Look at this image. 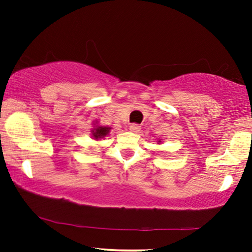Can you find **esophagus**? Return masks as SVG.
Segmentation results:
<instances>
[{
  "label": "esophagus",
  "mask_w": 252,
  "mask_h": 252,
  "mask_svg": "<svg viewBox=\"0 0 252 252\" xmlns=\"http://www.w3.org/2000/svg\"><path fill=\"white\" fill-rule=\"evenodd\" d=\"M129 130L133 133H140L141 126L137 125V124H132V125L129 126Z\"/></svg>",
  "instance_id": "34e87169"
}]
</instances>
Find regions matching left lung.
<instances>
[{"instance_id": "obj_1", "label": "left lung", "mask_w": 252, "mask_h": 252, "mask_svg": "<svg viewBox=\"0 0 252 252\" xmlns=\"http://www.w3.org/2000/svg\"><path fill=\"white\" fill-rule=\"evenodd\" d=\"M158 142H160V140H159V141H158Z\"/></svg>"}]
</instances>
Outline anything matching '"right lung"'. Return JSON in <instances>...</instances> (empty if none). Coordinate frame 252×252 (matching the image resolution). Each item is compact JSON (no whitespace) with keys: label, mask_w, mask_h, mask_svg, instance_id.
Listing matches in <instances>:
<instances>
[{"label":"right lung","mask_w":252,"mask_h":252,"mask_svg":"<svg viewBox=\"0 0 252 252\" xmlns=\"http://www.w3.org/2000/svg\"><path fill=\"white\" fill-rule=\"evenodd\" d=\"M110 129H111V127H106V126H99L97 128H94L92 130L93 133V136L95 137V140H98V139H103V137H105L108 135Z\"/></svg>","instance_id":"1"}]
</instances>
